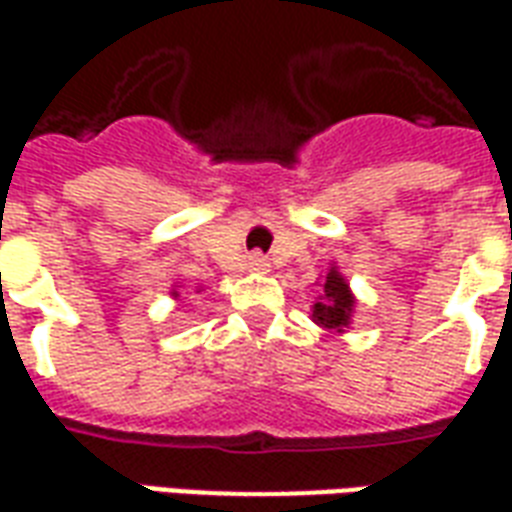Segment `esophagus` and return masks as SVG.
Returning <instances> with one entry per match:
<instances>
[{
  "instance_id": "34e87169",
  "label": "esophagus",
  "mask_w": 512,
  "mask_h": 512,
  "mask_svg": "<svg viewBox=\"0 0 512 512\" xmlns=\"http://www.w3.org/2000/svg\"><path fill=\"white\" fill-rule=\"evenodd\" d=\"M246 266H249V271H257V274H266L271 263H268L266 257L260 255V252H255V255H249V260H246Z\"/></svg>"
}]
</instances>
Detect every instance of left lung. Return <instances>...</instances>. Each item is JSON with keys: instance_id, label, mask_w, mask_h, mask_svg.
Masks as SVG:
<instances>
[{"instance_id": "8db88e82", "label": "left lung", "mask_w": 512, "mask_h": 512, "mask_svg": "<svg viewBox=\"0 0 512 512\" xmlns=\"http://www.w3.org/2000/svg\"><path fill=\"white\" fill-rule=\"evenodd\" d=\"M320 287H323V295L312 306V320L328 333H344V328H350L352 314H355V295L350 290V282L344 279L339 266L331 263Z\"/></svg>"}]
</instances>
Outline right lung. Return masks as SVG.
Masks as SVG:
<instances>
[{"label":"right lung","instance_id":"add662e5","mask_svg":"<svg viewBox=\"0 0 512 512\" xmlns=\"http://www.w3.org/2000/svg\"><path fill=\"white\" fill-rule=\"evenodd\" d=\"M181 282H173V287H170V295H173V298H181ZM195 293H203V287H195Z\"/></svg>","mask_w":512,"mask_h":512}]
</instances>
